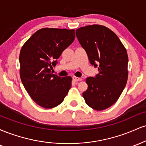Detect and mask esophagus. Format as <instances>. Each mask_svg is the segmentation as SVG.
I'll return each instance as SVG.
<instances>
[{"label":"esophagus","mask_w":146,"mask_h":146,"mask_svg":"<svg viewBox=\"0 0 146 146\" xmlns=\"http://www.w3.org/2000/svg\"><path fill=\"white\" fill-rule=\"evenodd\" d=\"M73 80L74 82H78V81H81V80H82V78H78V77H73Z\"/></svg>","instance_id":"1"}]
</instances>
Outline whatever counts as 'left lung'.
Returning <instances> with one entry per match:
<instances>
[{
  "instance_id": "1",
  "label": "left lung",
  "mask_w": 146,
  "mask_h": 146,
  "mask_svg": "<svg viewBox=\"0 0 146 146\" xmlns=\"http://www.w3.org/2000/svg\"><path fill=\"white\" fill-rule=\"evenodd\" d=\"M76 36L90 64L98 67L95 78L86 79L83 93L86 104L96 110L109 108L117 101L128 80V57L117 36L106 27L93 25L76 30Z\"/></svg>"
}]
</instances>
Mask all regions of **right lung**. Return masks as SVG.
<instances>
[{
  "instance_id": "obj_1",
  "label": "right lung",
  "mask_w": 146,
  "mask_h": 146,
  "mask_svg": "<svg viewBox=\"0 0 146 146\" xmlns=\"http://www.w3.org/2000/svg\"><path fill=\"white\" fill-rule=\"evenodd\" d=\"M75 30L43 28L27 40L20 53V76L37 104L52 108L63 102L71 87V77L51 73L63 51L75 39Z\"/></svg>"
}]
</instances>
